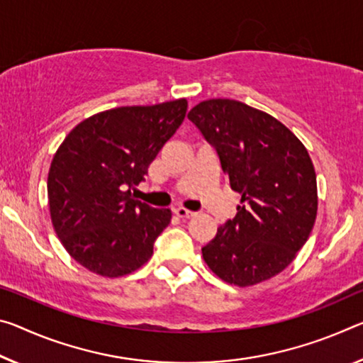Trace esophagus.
<instances>
[{"label":"esophagus","mask_w":363,"mask_h":363,"mask_svg":"<svg viewBox=\"0 0 363 363\" xmlns=\"http://www.w3.org/2000/svg\"><path fill=\"white\" fill-rule=\"evenodd\" d=\"M174 213H176L177 218H192V216H195L194 211L187 210V208H182V206H177V208H174Z\"/></svg>","instance_id":"obj_1"}]
</instances>
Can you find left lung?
Returning a JSON list of instances; mask_svg holds the SVG:
<instances>
[{
	"label": "left lung",
	"instance_id": "left-lung-1",
	"mask_svg": "<svg viewBox=\"0 0 363 363\" xmlns=\"http://www.w3.org/2000/svg\"><path fill=\"white\" fill-rule=\"evenodd\" d=\"M187 118L215 147L229 186L240 194L238 215L218 228L203 260L229 284L263 283L289 267L313 229L312 158L283 123L242 101H200Z\"/></svg>",
	"mask_w": 363,
	"mask_h": 363
}]
</instances>
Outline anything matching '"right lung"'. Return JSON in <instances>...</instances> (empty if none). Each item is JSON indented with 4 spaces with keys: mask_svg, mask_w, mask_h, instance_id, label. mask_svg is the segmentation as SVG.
<instances>
[{
    "mask_svg": "<svg viewBox=\"0 0 363 363\" xmlns=\"http://www.w3.org/2000/svg\"><path fill=\"white\" fill-rule=\"evenodd\" d=\"M186 111V99L106 109L79 123L56 150L48 172L51 223L89 272L119 278L152 258L171 210L142 203L132 189L145 181Z\"/></svg>",
    "mask_w": 363,
    "mask_h": 363,
    "instance_id": "1",
    "label": "right lung"
}]
</instances>
